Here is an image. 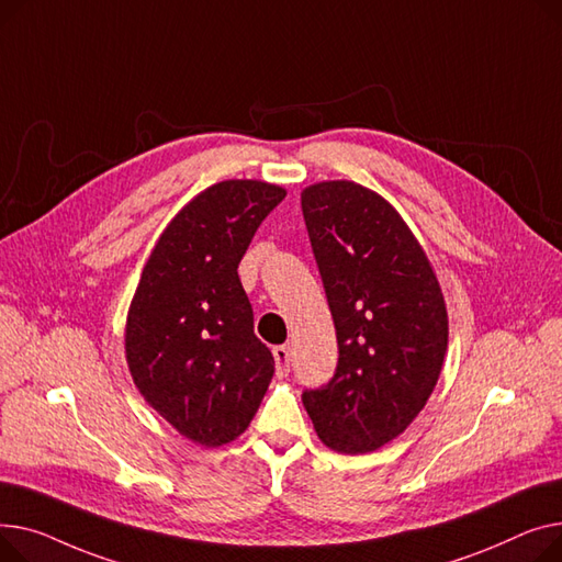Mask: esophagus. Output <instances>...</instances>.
<instances>
[{
	"mask_svg": "<svg viewBox=\"0 0 562 562\" xmlns=\"http://www.w3.org/2000/svg\"><path fill=\"white\" fill-rule=\"evenodd\" d=\"M274 360H277V374L279 376H288L290 372V347L288 345H277L272 349Z\"/></svg>",
	"mask_w": 562,
	"mask_h": 562,
	"instance_id": "34e87169",
	"label": "esophagus"
}]
</instances>
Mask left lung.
Here are the masks:
<instances>
[{"instance_id":"8db88e82","label":"left lung","mask_w":562,"mask_h":562,"mask_svg":"<svg viewBox=\"0 0 562 562\" xmlns=\"http://www.w3.org/2000/svg\"><path fill=\"white\" fill-rule=\"evenodd\" d=\"M302 211L338 338L334 376L302 402L326 447L374 451L406 431L438 383L449 336L442 292L376 192L324 181L302 192Z\"/></svg>"}]
</instances>
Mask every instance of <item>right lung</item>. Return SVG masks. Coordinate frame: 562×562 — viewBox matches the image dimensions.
I'll return each instance as SVG.
<instances>
[{
    "label": "right lung",
    "instance_id": "obj_1",
    "mask_svg": "<svg viewBox=\"0 0 562 562\" xmlns=\"http://www.w3.org/2000/svg\"><path fill=\"white\" fill-rule=\"evenodd\" d=\"M283 196L262 181H222L196 194L162 231L131 302V376L196 445L238 438L272 381L274 356L254 334L238 266Z\"/></svg>",
    "mask_w": 562,
    "mask_h": 562
}]
</instances>
